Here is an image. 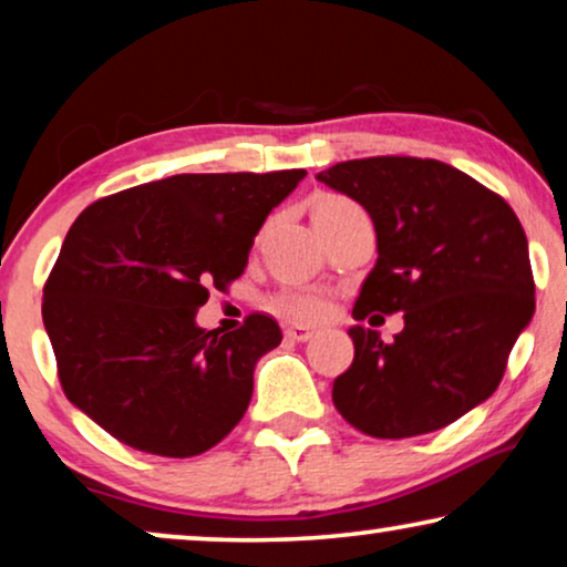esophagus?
Here are the masks:
<instances>
[{
    "label": "esophagus",
    "instance_id": "esophagus-1",
    "mask_svg": "<svg viewBox=\"0 0 567 567\" xmlns=\"http://www.w3.org/2000/svg\"><path fill=\"white\" fill-rule=\"evenodd\" d=\"M284 332H286V338L297 340V343H307V340L315 336V330L305 328V324H289V328H286Z\"/></svg>",
    "mask_w": 567,
    "mask_h": 567
}]
</instances>
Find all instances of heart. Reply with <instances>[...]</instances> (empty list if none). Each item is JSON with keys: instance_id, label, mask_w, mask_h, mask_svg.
Masks as SVG:
<instances>
[{"instance_id": "1", "label": "heart", "mask_w": 567, "mask_h": 567, "mask_svg": "<svg viewBox=\"0 0 567 567\" xmlns=\"http://www.w3.org/2000/svg\"><path fill=\"white\" fill-rule=\"evenodd\" d=\"M346 208H359V206L346 198H330L320 206L317 216L328 212H346ZM274 307L278 312L293 317V320H320V317L328 312V301H324V297H320V293H312V291H284L274 299Z\"/></svg>"}]
</instances>
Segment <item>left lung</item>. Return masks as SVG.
<instances>
[{"label": "left lung", "instance_id": "left-lung-1", "mask_svg": "<svg viewBox=\"0 0 567 567\" xmlns=\"http://www.w3.org/2000/svg\"><path fill=\"white\" fill-rule=\"evenodd\" d=\"M317 181L374 221L379 258L353 317L405 320L392 343L361 324L348 330L355 355L332 382L338 413L374 439L444 429L498 390L534 315L522 221L498 193L439 159H348Z\"/></svg>", "mask_w": 567, "mask_h": 567}]
</instances>
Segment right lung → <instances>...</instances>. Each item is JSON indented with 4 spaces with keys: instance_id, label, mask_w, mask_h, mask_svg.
<instances>
[{
    "instance_id": "add662e5",
    "label": "right lung",
    "mask_w": 567,
    "mask_h": 567,
    "mask_svg": "<svg viewBox=\"0 0 567 567\" xmlns=\"http://www.w3.org/2000/svg\"><path fill=\"white\" fill-rule=\"evenodd\" d=\"M281 173L173 175L76 216L43 289V324L74 408L121 444L196 456L243 421L281 328L250 315L204 330L208 286L243 276L268 214L305 181Z\"/></svg>"
}]
</instances>
